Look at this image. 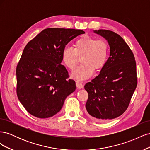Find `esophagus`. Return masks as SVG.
<instances>
[{
  "label": "esophagus",
  "instance_id": "esophagus-1",
  "mask_svg": "<svg viewBox=\"0 0 150 150\" xmlns=\"http://www.w3.org/2000/svg\"><path fill=\"white\" fill-rule=\"evenodd\" d=\"M76 87L78 88V89H81V88H83V84L81 83H80V82H79V81H76Z\"/></svg>",
  "mask_w": 150,
  "mask_h": 150
}]
</instances>
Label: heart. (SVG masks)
<instances>
[{
	"label": "heart",
	"instance_id": "1",
	"mask_svg": "<svg viewBox=\"0 0 150 150\" xmlns=\"http://www.w3.org/2000/svg\"><path fill=\"white\" fill-rule=\"evenodd\" d=\"M110 54V46L105 40L85 35L77 39L74 48L66 46L62 58L66 66L74 70L81 58V64L72 72V78L83 81L90 78L94 70L99 71L106 65Z\"/></svg>",
	"mask_w": 150,
	"mask_h": 150
}]
</instances>
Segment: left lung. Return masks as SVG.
<instances>
[{
    "label": "left lung",
    "instance_id": "obj_1",
    "mask_svg": "<svg viewBox=\"0 0 150 150\" xmlns=\"http://www.w3.org/2000/svg\"><path fill=\"white\" fill-rule=\"evenodd\" d=\"M94 33L107 40L110 54L99 74L84 86L88 93L86 112L91 119L105 122L128 108L137 86V65L133 52L120 35L105 29Z\"/></svg>",
    "mask_w": 150,
    "mask_h": 150
}]
</instances>
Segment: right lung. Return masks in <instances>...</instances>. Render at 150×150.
I'll list each match as a JSON object with an SVG mask.
<instances>
[{
  "label": "right lung",
  "mask_w": 150,
  "mask_h": 150,
  "mask_svg": "<svg viewBox=\"0 0 150 150\" xmlns=\"http://www.w3.org/2000/svg\"><path fill=\"white\" fill-rule=\"evenodd\" d=\"M82 30L63 28L44 29L26 45L16 68L17 94L30 115L47 118L59 112L66 98L76 89L61 65L66 44Z\"/></svg>",
  "instance_id": "1"
}]
</instances>
